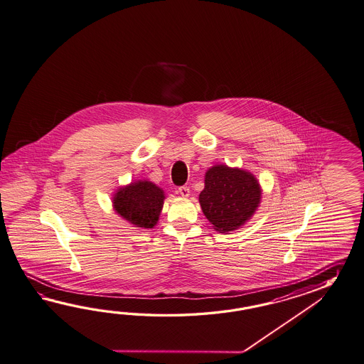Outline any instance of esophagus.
I'll use <instances>...</instances> for the list:
<instances>
[{
  "instance_id": "obj_1",
  "label": "esophagus",
  "mask_w": 364,
  "mask_h": 364,
  "mask_svg": "<svg viewBox=\"0 0 364 364\" xmlns=\"http://www.w3.org/2000/svg\"><path fill=\"white\" fill-rule=\"evenodd\" d=\"M178 193L182 195V196H185V198H187V196L190 195V188H188V187L187 186L178 187Z\"/></svg>"
}]
</instances>
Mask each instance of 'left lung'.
<instances>
[{
	"instance_id": "8db88e82",
	"label": "left lung",
	"mask_w": 364,
	"mask_h": 364,
	"mask_svg": "<svg viewBox=\"0 0 364 364\" xmlns=\"http://www.w3.org/2000/svg\"><path fill=\"white\" fill-rule=\"evenodd\" d=\"M262 190L252 173L227 165L207 170L199 203L205 218L220 233L242 227L261 203Z\"/></svg>"
}]
</instances>
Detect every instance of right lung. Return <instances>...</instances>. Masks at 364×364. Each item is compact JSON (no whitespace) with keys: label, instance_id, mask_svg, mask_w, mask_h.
<instances>
[{"label":"right lung","instance_id":"add662e5","mask_svg":"<svg viewBox=\"0 0 364 364\" xmlns=\"http://www.w3.org/2000/svg\"><path fill=\"white\" fill-rule=\"evenodd\" d=\"M164 190L149 181L120 187L112 198L114 210L137 228H153L164 205Z\"/></svg>","mask_w":364,"mask_h":364}]
</instances>
